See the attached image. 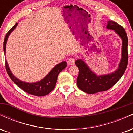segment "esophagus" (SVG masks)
<instances>
[{
  "label": "esophagus",
  "instance_id": "34e87169",
  "mask_svg": "<svg viewBox=\"0 0 133 133\" xmlns=\"http://www.w3.org/2000/svg\"><path fill=\"white\" fill-rule=\"evenodd\" d=\"M75 62V59L74 57H71L68 59V63L69 65H73Z\"/></svg>",
  "mask_w": 133,
  "mask_h": 133
}]
</instances>
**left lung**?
I'll use <instances>...</instances> for the list:
<instances>
[{
  "label": "left lung",
  "mask_w": 133,
  "mask_h": 133,
  "mask_svg": "<svg viewBox=\"0 0 133 133\" xmlns=\"http://www.w3.org/2000/svg\"><path fill=\"white\" fill-rule=\"evenodd\" d=\"M106 29L113 30L121 39V58L118 68L113 72L99 76L94 72L82 59L76 61L75 64L79 71L77 78V87L88 94H94L110 89L123 76L127 67L128 41L126 31L123 27L112 21H108Z\"/></svg>",
  "instance_id": "1"
}]
</instances>
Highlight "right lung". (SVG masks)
<instances>
[{
  "mask_svg": "<svg viewBox=\"0 0 133 133\" xmlns=\"http://www.w3.org/2000/svg\"><path fill=\"white\" fill-rule=\"evenodd\" d=\"M17 24L18 23H16L14 26H13L10 29V30L7 33L5 39H4V51L5 55L6 52V44H7L9 36H10L12 32L16 28V27L17 26ZM66 66L67 62L65 61H62L61 63L55 65L54 68L51 70V71L39 81L36 82H27L19 80L10 71V68H9L7 59H5L6 70H7V73H8L9 77H10L12 81L19 88L22 89L25 92L32 94V95L37 96H43L47 95L54 89L57 80L58 75L64 69L66 68Z\"/></svg>",
  "mask_w": 133,
  "mask_h": 133,
  "instance_id": "add662e5",
  "label": "right lung"
}]
</instances>
